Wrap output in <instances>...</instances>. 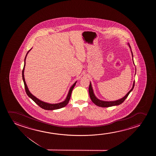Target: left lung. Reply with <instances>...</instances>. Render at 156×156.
<instances>
[{"instance_id":"1","label":"left lung","mask_w":156,"mask_h":156,"mask_svg":"<svg viewBox=\"0 0 156 156\" xmlns=\"http://www.w3.org/2000/svg\"><path fill=\"white\" fill-rule=\"evenodd\" d=\"M127 45H128L129 47L130 48V51H131L132 56L133 62V63L134 64V61H133V54L132 51V49H131V48H130V45L129 44V43L127 44ZM136 71V68H135V71ZM134 84L135 81H133V86L132 89H131V90L126 94V95L124 96L123 98H120V99L117 100L112 101H107L101 100L98 99V98L95 96V95L94 94V90H93V89L92 83H91L90 81L89 89H88V90H89V94H90V99H91V100L92 101V102L94 103L95 105H98V107L105 108V107H110L122 104V103L124 102V101L125 100V99L127 98L128 95L129 94L130 92H132L133 90V88L134 87Z\"/></svg>"}]
</instances>
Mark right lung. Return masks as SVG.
I'll return each instance as SVG.
<instances>
[{
    "instance_id": "1",
    "label": "right lung",
    "mask_w": 156,
    "mask_h": 156,
    "mask_svg": "<svg viewBox=\"0 0 156 156\" xmlns=\"http://www.w3.org/2000/svg\"><path fill=\"white\" fill-rule=\"evenodd\" d=\"M32 48H31V49L28 51V53L26 54V57L24 58V64L23 69V70H22V79L23 80L24 84V87H25V90H26V93L30 98H31L32 100L34 101V102L36 103L37 105H38L39 107H41V108L45 109V110H56V109H59L63 108V107L66 106V105H68V103H69V101L70 100V98L71 95V93L73 91V88L75 87L76 83L77 81H76L75 83L73 84V85L71 86V87L69 89V90L68 93V95L66 96V98L65 99V100L63 101V102H61L58 103H55V104H51V103H49L45 102L44 101L40 100L38 98H37L36 96H34V95H32L31 93H30L29 88H28V86L27 85V83H26V81H25V78H24V69H25V66H26V60L27 56L28 54L29 53V52L31 51V49H32Z\"/></svg>"
}]
</instances>
